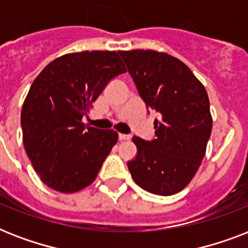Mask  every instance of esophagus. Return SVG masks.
<instances>
[{"label":"esophagus","instance_id":"obj_1","mask_svg":"<svg viewBox=\"0 0 248 248\" xmlns=\"http://www.w3.org/2000/svg\"><path fill=\"white\" fill-rule=\"evenodd\" d=\"M118 139H120V141H126V140L131 139V136L127 135V134H120V135H118Z\"/></svg>","mask_w":248,"mask_h":248}]
</instances>
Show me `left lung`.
I'll return each mask as SVG.
<instances>
[{"label": "left lung", "mask_w": 248, "mask_h": 248, "mask_svg": "<svg viewBox=\"0 0 248 248\" xmlns=\"http://www.w3.org/2000/svg\"><path fill=\"white\" fill-rule=\"evenodd\" d=\"M148 109L159 113L155 139L134 136L138 155L127 162L140 188L172 196L190 183L212 130L204 86L181 60L155 50L118 51Z\"/></svg>", "instance_id": "8db88e82"}]
</instances>
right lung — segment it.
Returning a JSON list of instances; mask_svg holds the SVG:
<instances>
[{
	"label": "right lung",
	"mask_w": 248,
	"mask_h": 248,
	"mask_svg": "<svg viewBox=\"0 0 248 248\" xmlns=\"http://www.w3.org/2000/svg\"><path fill=\"white\" fill-rule=\"evenodd\" d=\"M124 72L117 51H81L56 58L33 81L21 109L23 143L48 188L76 193L95 180L118 134L85 126L82 117Z\"/></svg>",
	"instance_id": "right-lung-1"
}]
</instances>
